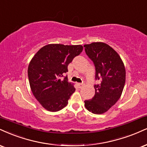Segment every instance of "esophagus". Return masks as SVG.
<instances>
[{"label":"esophagus","mask_w":147,"mask_h":147,"mask_svg":"<svg viewBox=\"0 0 147 147\" xmlns=\"http://www.w3.org/2000/svg\"><path fill=\"white\" fill-rule=\"evenodd\" d=\"M77 86H79V88H82V87H84V84H81V83H79V84H77Z\"/></svg>","instance_id":"esophagus-1"}]
</instances>
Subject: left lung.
Masks as SVG:
<instances>
[{"instance_id": "obj_1", "label": "left lung", "mask_w": 147, "mask_h": 147, "mask_svg": "<svg viewBox=\"0 0 147 147\" xmlns=\"http://www.w3.org/2000/svg\"><path fill=\"white\" fill-rule=\"evenodd\" d=\"M85 51L95 66V94L86 100L85 107L93 114L107 112L121 97L125 84V68L121 57L112 47L103 42L85 45Z\"/></svg>"}]
</instances>
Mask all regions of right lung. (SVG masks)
<instances>
[{
  "label": "right lung",
  "mask_w": 147,
  "mask_h": 147,
  "mask_svg": "<svg viewBox=\"0 0 147 147\" xmlns=\"http://www.w3.org/2000/svg\"><path fill=\"white\" fill-rule=\"evenodd\" d=\"M81 45L51 44L40 49L30 61L28 77L31 91L43 107L57 112L65 107L75 92L73 84L64 73L76 56L82 52Z\"/></svg>",
  "instance_id": "add662e5"
}]
</instances>
